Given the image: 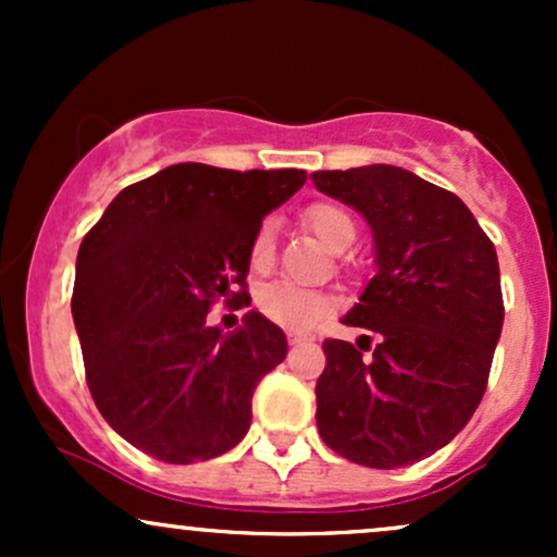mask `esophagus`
<instances>
[{
	"label": "esophagus",
	"mask_w": 557,
	"mask_h": 557,
	"mask_svg": "<svg viewBox=\"0 0 557 557\" xmlns=\"http://www.w3.org/2000/svg\"><path fill=\"white\" fill-rule=\"evenodd\" d=\"M309 341V335H304V332H296V330H287V343L290 345H300Z\"/></svg>",
	"instance_id": "obj_1"
}]
</instances>
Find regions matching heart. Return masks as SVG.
I'll list each match as a JSON object with an SVG mask.
<instances>
[{"label":"heart","mask_w":557,"mask_h":557,"mask_svg":"<svg viewBox=\"0 0 557 557\" xmlns=\"http://www.w3.org/2000/svg\"><path fill=\"white\" fill-rule=\"evenodd\" d=\"M304 222L311 227L330 251H345L350 243L356 240L354 216L345 212L343 207L330 201L311 203L304 212ZM251 267L264 272L270 270L274 261V222H261L251 240ZM259 309L261 314L272 322L283 324L290 330H309L330 311V298L322 290H311L290 280H277L261 287L259 293Z\"/></svg>","instance_id":"1"}]
</instances>
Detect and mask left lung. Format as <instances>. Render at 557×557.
Wrapping results in <instances>:
<instances>
[{
	"instance_id": "1",
	"label": "left lung",
	"mask_w": 557,
	"mask_h": 557,
	"mask_svg": "<svg viewBox=\"0 0 557 557\" xmlns=\"http://www.w3.org/2000/svg\"><path fill=\"white\" fill-rule=\"evenodd\" d=\"M311 181L372 227L376 274L343 324L380 341L372 359L324 341L319 434L372 469L421 461L469 424L487 389L505 314L495 246L456 194L393 164Z\"/></svg>"
}]
</instances>
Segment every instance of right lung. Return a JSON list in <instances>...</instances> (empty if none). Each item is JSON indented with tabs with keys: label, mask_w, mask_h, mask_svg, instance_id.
<instances>
[{
	"label": "right lung",
	"mask_w": 557,
	"mask_h": 557,
	"mask_svg": "<svg viewBox=\"0 0 557 557\" xmlns=\"http://www.w3.org/2000/svg\"><path fill=\"white\" fill-rule=\"evenodd\" d=\"M304 183V170L172 164L120 190L83 238L73 322L88 389L146 456L209 461L246 437L253 389L287 356L285 332L248 311L222 335L207 314L216 298H248L253 233Z\"/></svg>",
	"instance_id": "right-lung-1"
}]
</instances>
